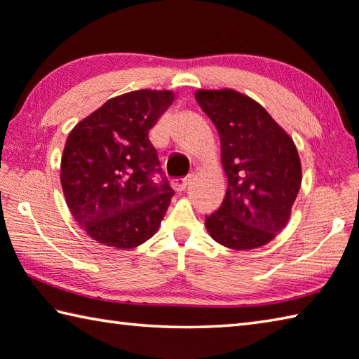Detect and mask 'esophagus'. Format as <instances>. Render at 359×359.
<instances>
[{"label": "esophagus", "instance_id": "34e87169", "mask_svg": "<svg viewBox=\"0 0 359 359\" xmlns=\"http://www.w3.org/2000/svg\"><path fill=\"white\" fill-rule=\"evenodd\" d=\"M190 180H191V175H185V177L175 179V180L172 182L174 190H175V191H184L185 188H187V185L190 184Z\"/></svg>", "mask_w": 359, "mask_h": 359}]
</instances>
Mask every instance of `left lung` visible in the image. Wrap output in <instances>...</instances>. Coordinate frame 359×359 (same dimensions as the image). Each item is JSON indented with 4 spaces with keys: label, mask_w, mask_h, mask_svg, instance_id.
Wrapping results in <instances>:
<instances>
[{
    "label": "left lung",
    "mask_w": 359,
    "mask_h": 359,
    "mask_svg": "<svg viewBox=\"0 0 359 359\" xmlns=\"http://www.w3.org/2000/svg\"><path fill=\"white\" fill-rule=\"evenodd\" d=\"M215 123L227 191L218 210L205 217L215 242L232 250L266 245L290 218L302 185V165L290 136L265 108L232 89L196 93Z\"/></svg>",
    "instance_id": "1"
}]
</instances>
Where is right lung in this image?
Wrapping results in <instances>:
<instances>
[{
	"label": "right lung",
	"mask_w": 359,
	"mask_h": 359,
	"mask_svg": "<svg viewBox=\"0 0 359 359\" xmlns=\"http://www.w3.org/2000/svg\"><path fill=\"white\" fill-rule=\"evenodd\" d=\"M172 100L169 90L122 94L69 133L62 191L72 217L95 242L132 250L158 231L174 190L149 132Z\"/></svg>",
	"instance_id": "obj_1"
}]
</instances>
